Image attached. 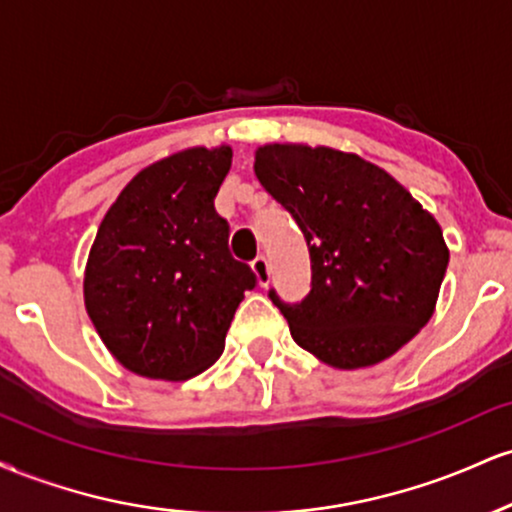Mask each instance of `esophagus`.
<instances>
[{
  "label": "esophagus",
  "mask_w": 512,
  "mask_h": 512,
  "mask_svg": "<svg viewBox=\"0 0 512 512\" xmlns=\"http://www.w3.org/2000/svg\"><path fill=\"white\" fill-rule=\"evenodd\" d=\"M252 272L257 276V284L260 286H267L269 284V262L264 255H257L255 260H252Z\"/></svg>",
  "instance_id": "esophagus-1"
}]
</instances>
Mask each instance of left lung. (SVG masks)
<instances>
[{"instance_id": "1", "label": "left lung", "mask_w": 512, "mask_h": 512, "mask_svg": "<svg viewBox=\"0 0 512 512\" xmlns=\"http://www.w3.org/2000/svg\"><path fill=\"white\" fill-rule=\"evenodd\" d=\"M255 175L303 231L310 293L269 298L293 342L334 368L385 361L431 320L448 269L438 221L383 168L327 146L267 144Z\"/></svg>"}]
</instances>
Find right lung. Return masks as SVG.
I'll use <instances>...</instances> for the list:
<instances>
[{"label": "right lung", "instance_id": "1", "mask_svg": "<svg viewBox=\"0 0 512 512\" xmlns=\"http://www.w3.org/2000/svg\"><path fill=\"white\" fill-rule=\"evenodd\" d=\"M231 149L180 151L134 175L93 240L84 301L110 354L132 373L187 380L223 354L257 276L228 250L214 197Z\"/></svg>", "mask_w": 512, "mask_h": 512}]
</instances>
